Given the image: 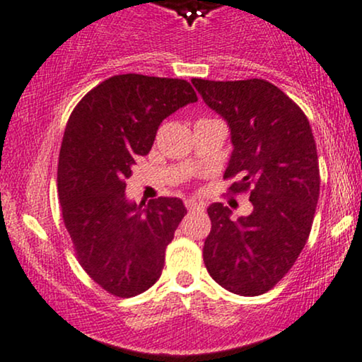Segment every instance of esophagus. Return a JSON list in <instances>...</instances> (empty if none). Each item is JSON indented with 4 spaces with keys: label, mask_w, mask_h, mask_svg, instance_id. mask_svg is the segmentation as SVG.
I'll return each mask as SVG.
<instances>
[{
    "label": "esophagus",
    "mask_w": 362,
    "mask_h": 362,
    "mask_svg": "<svg viewBox=\"0 0 362 362\" xmlns=\"http://www.w3.org/2000/svg\"><path fill=\"white\" fill-rule=\"evenodd\" d=\"M185 205H186V208H188V210H203V208H205V206H203L202 202H198V199H194V198L186 199Z\"/></svg>",
    "instance_id": "1"
}]
</instances>
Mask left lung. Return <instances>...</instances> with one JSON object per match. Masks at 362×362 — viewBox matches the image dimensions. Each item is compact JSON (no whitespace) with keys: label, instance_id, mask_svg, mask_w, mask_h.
I'll return each instance as SVG.
<instances>
[{"label":"left lung","instance_id":"1","mask_svg":"<svg viewBox=\"0 0 362 362\" xmlns=\"http://www.w3.org/2000/svg\"><path fill=\"white\" fill-rule=\"evenodd\" d=\"M203 101L227 122L233 151L223 177L233 193L250 188L252 211L232 218L211 203L203 261L220 286L240 296L269 291L307 244L320 194L317 146L308 118L264 79H191Z\"/></svg>","mask_w":362,"mask_h":362}]
</instances>
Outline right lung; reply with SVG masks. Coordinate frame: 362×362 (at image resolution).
<instances>
[{
    "label": "right lung",
    "mask_w": 362,
    "mask_h": 362,
    "mask_svg": "<svg viewBox=\"0 0 362 362\" xmlns=\"http://www.w3.org/2000/svg\"><path fill=\"white\" fill-rule=\"evenodd\" d=\"M194 101L185 79L120 74L91 89L67 122L57 168L62 218L79 264L115 296L140 295L163 273L185 203L160 197L137 205L125 181L164 118Z\"/></svg>",
    "instance_id": "right-lung-1"
}]
</instances>
